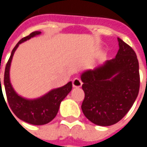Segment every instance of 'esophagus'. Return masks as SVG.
Segmentation results:
<instances>
[{
	"label": "esophagus",
	"mask_w": 147,
	"mask_h": 147,
	"mask_svg": "<svg viewBox=\"0 0 147 147\" xmlns=\"http://www.w3.org/2000/svg\"><path fill=\"white\" fill-rule=\"evenodd\" d=\"M73 87L74 88H81V86H82V81L80 80V79H78V78H74V80H73Z\"/></svg>",
	"instance_id": "34e87169"
}]
</instances>
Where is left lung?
Returning <instances> with one entry per match:
<instances>
[{
    "label": "left lung",
    "mask_w": 147,
    "mask_h": 147,
    "mask_svg": "<svg viewBox=\"0 0 147 147\" xmlns=\"http://www.w3.org/2000/svg\"><path fill=\"white\" fill-rule=\"evenodd\" d=\"M115 58L81 75L85 97L82 110L92 123L110 126L121 120L133 106L140 88L139 64L133 49L118 37Z\"/></svg>",
    "instance_id": "1"
}]
</instances>
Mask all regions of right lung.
Masks as SVG:
<instances>
[{"mask_svg": "<svg viewBox=\"0 0 147 147\" xmlns=\"http://www.w3.org/2000/svg\"><path fill=\"white\" fill-rule=\"evenodd\" d=\"M40 33L41 32H32L28 36L22 38L16 44L6 64L4 75L5 90L10 109L20 119L33 125H43L51 121L58 113L61 101L72 90V82H69L61 88L51 90L48 93L44 95L40 98L28 100L19 96L14 92V88H12L9 81V67L15 50L20 43L25 42L31 37H35L36 35H39ZM0 91L1 92V86Z\"/></svg>", "mask_w": 147, "mask_h": 147, "instance_id": "add662e5", "label": "right lung"}]
</instances>
